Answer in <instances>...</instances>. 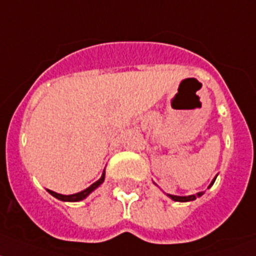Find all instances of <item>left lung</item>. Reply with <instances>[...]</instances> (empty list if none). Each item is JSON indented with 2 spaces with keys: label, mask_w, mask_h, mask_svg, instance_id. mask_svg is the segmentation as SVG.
<instances>
[{
  "label": "left lung",
  "mask_w": 256,
  "mask_h": 256,
  "mask_svg": "<svg viewBox=\"0 0 256 256\" xmlns=\"http://www.w3.org/2000/svg\"><path fill=\"white\" fill-rule=\"evenodd\" d=\"M214 180H216V179H213V182L209 184V187L214 183ZM202 192H199L198 195H191V196H175V195H168V196H170L171 199L174 200V202H191V200H195L198 196H202Z\"/></svg>",
  "instance_id": "obj_1"
}]
</instances>
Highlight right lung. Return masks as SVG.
I'll use <instances>...</instances> for the list:
<instances>
[{"instance_id": "right-lung-1", "label": "right lung", "mask_w": 256, "mask_h": 256, "mask_svg": "<svg viewBox=\"0 0 256 256\" xmlns=\"http://www.w3.org/2000/svg\"><path fill=\"white\" fill-rule=\"evenodd\" d=\"M103 180H104V171H103L102 176H100V179L99 180H96L95 183H92L88 188L84 190V191L78 192V194H74V195H60V194H57V192H54L50 191V190H48V192H50V195L54 196L56 199L58 200H62V202H81V200H84L85 198H88V194H92V191H94L98 186H100L103 183Z\"/></svg>"}]
</instances>
